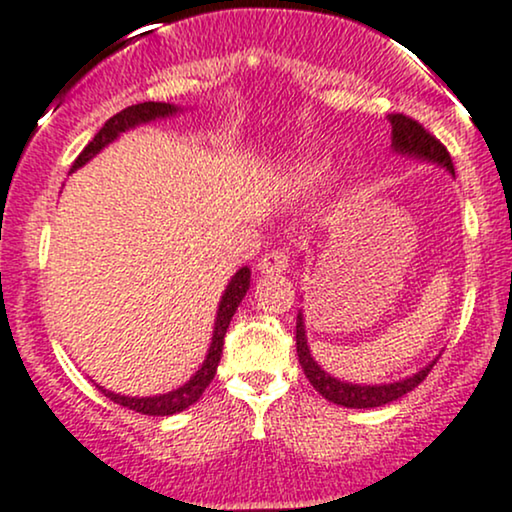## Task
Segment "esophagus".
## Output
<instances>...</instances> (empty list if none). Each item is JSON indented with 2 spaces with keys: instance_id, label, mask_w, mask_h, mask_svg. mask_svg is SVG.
<instances>
[{
  "instance_id": "1",
  "label": "esophagus",
  "mask_w": 512,
  "mask_h": 512,
  "mask_svg": "<svg viewBox=\"0 0 512 512\" xmlns=\"http://www.w3.org/2000/svg\"><path fill=\"white\" fill-rule=\"evenodd\" d=\"M287 266H290V254H287L285 249L268 251V254L261 256V261H258V270H261L263 275L285 273Z\"/></svg>"
}]
</instances>
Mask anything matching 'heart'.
<instances>
[{"label":"heart","instance_id":"b5f03b06","mask_svg":"<svg viewBox=\"0 0 512 512\" xmlns=\"http://www.w3.org/2000/svg\"><path fill=\"white\" fill-rule=\"evenodd\" d=\"M326 172H328V160H323V158L311 160V162H306V165L299 167L297 182L304 184V186L306 184H314L316 179H321Z\"/></svg>","mask_w":512,"mask_h":512}]
</instances>
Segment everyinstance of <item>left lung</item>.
Returning <instances> with one entry per match:
<instances>
[{
  "label": "left lung",
  "mask_w": 512,
  "mask_h": 512,
  "mask_svg": "<svg viewBox=\"0 0 512 512\" xmlns=\"http://www.w3.org/2000/svg\"><path fill=\"white\" fill-rule=\"evenodd\" d=\"M388 122L393 126V150L400 155H410V158H419L426 162H436V165L446 167L450 174H455L453 160H450V153L438 141L436 136H431L429 131L424 129L422 124L414 122L412 117H405V114H388ZM297 354L299 364H302L306 378L314 386L323 398L335 402V405L352 407V410H369V407H383L388 402L402 398L410 390H414L419 383L429 376V366H424L422 371L410 378H402V381L395 383H381V386H359V383H347L340 381V378H333L321 366L316 364V359L311 357L309 345H306V330H304V316L302 311L297 314Z\"/></svg>",
  "instance_id": "1"
}]
</instances>
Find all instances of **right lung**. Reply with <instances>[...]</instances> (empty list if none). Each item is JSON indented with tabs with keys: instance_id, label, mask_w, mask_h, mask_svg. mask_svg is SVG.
<instances>
[{
	"instance_id": "add662e5",
	"label": "right lung",
	"mask_w": 512,
	"mask_h": 512,
	"mask_svg": "<svg viewBox=\"0 0 512 512\" xmlns=\"http://www.w3.org/2000/svg\"><path fill=\"white\" fill-rule=\"evenodd\" d=\"M177 112H179V107L170 105V102H138V105H131V107H126V110L117 112L114 117L107 119L105 126H102L98 134L93 136V141H90L88 146L81 150V155H78V158L74 160V165H71V172L86 165L90 158H95V155H98L100 150L107 146V143H112L114 138H117L119 134H124V131L134 129V126H138V124L155 122V119L172 117V114H177ZM249 282H251V270L246 266L239 268L237 273H234V278L230 280V285H227V290L220 299L213 340H210L206 359H203L201 369H198L196 374L184 383V386H179L177 390H170V393L153 395V398H129V395H117V393H112V390H105L102 386H98V390H102V393H105L112 402L126 407V410H136L141 414H148V417H167V414H177V412L186 410L189 405H194V402L203 395V390L210 386L215 371H218L222 345H225V333H227V328H230V321H232L234 311H237L239 302H242L246 290H249Z\"/></svg>"
}]
</instances>
